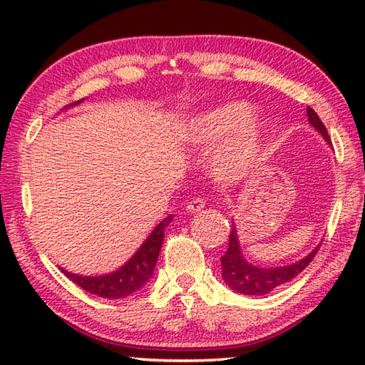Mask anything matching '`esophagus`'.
Listing matches in <instances>:
<instances>
[{"mask_svg":"<svg viewBox=\"0 0 365 365\" xmlns=\"http://www.w3.org/2000/svg\"><path fill=\"white\" fill-rule=\"evenodd\" d=\"M205 206H206V201L202 200V197H193V200H191L187 205V211L191 212V214H195V212L202 211V207H205Z\"/></svg>","mask_w":365,"mask_h":365,"instance_id":"esophagus-1","label":"esophagus"}]
</instances>
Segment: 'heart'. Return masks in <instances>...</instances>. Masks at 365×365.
Here are the masks:
<instances>
[{
	"mask_svg": "<svg viewBox=\"0 0 365 365\" xmlns=\"http://www.w3.org/2000/svg\"><path fill=\"white\" fill-rule=\"evenodd\" d=\"M267 137V123L255 117V108L245 101H230L209 109L191 119L187 127V143L215 151L214 170L222 177H240L255 164Z\"/></svg>",
	"mask_w": 365,
	"mask_h": 365,
	"instance_id": "1",
	"label": "heart"
}]
</instances>
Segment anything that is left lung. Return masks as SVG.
I'll use <instances>...</instances> for the list:
<instances>
[{"label":"left lung","mask_w":365,"mask_h":365,"mask_svg":"<svg viewBox=\"0 0 365 365\" xmlns=\"http://www.w3.org/2000/svg\"><path fill=\"white\" fill-rule=\"evenodd\" d=\"M307 119L311 122L312 127H316L317 130L322 133V137L331 143L329 132H327L325 125L320 120V117L316 114V110L307 108ZM320 245L314 250L311 255H307L301 261L283 265V267H259V265H252L245 261L242 256V250H240L238 245V235L237 228H232L230 232V242H228V248L225 255L220 257L222 262V277L228 287L235 292L242 294H250V296H262L270 293L272 289L277 287L283 285V283H288L293 280L294 277H298L302 270H304L309 262L316 257Z\"/></svg>","instance_id":"1"}]
</instances>
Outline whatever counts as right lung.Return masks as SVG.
Here are the masks:
<instances>
[{
	"mask_svg": "<svg viewBox=\"0 0 365 365\" xmlns=\"http://www.w3.org/2000/svg\"><path fill=\"white\" fill-rule=\"evenodd\" d=\"M170 222L172 215H168V217L154 228L153 233L146 238V242L140 246V250L135 252L130 261L119 270L113 272V274L101 277H82L71 274V272H66L63 269L64 275L76 283V285L85 289V292L100 296V298L120 299L125 298V296H130L132 293L138 292L153 275L160 246H163L164 228L168 227Z\"/></svg>",
	"mask_w": 365,
	"mask_h": 365,
	"instance_id": "add662e5",
	"label": "right lung"
}]
</instances>
